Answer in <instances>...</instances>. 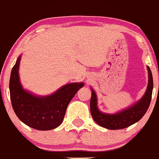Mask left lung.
<instances>
[{
	"label": "left lung",
	"instance_id": "1",
	"mask_svg": "<svg viewBox=\"0 0 159 159\" xmlns=\"http://www.w3.org/2000/svg\"><path fill=\"white\" fill-rule=\"evenodd\" d=\"M147 68L148 71V84L144 96L133 107L116 114H107L100 112L97 107L96 93L93 90L91 91L90 102L91 113L93 120L98 125L109 129H121L134 124L144 116L151 103L153 89L152 74L149 67Z\"/></svg>",
	"mask_w": 159,
	"mask_h": 159
}]
</instances>
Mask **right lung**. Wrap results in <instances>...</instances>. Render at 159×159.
<instances>
[{"mask_svg":"<svg viewBox=\"0 0 159 159\" xmlns=\"http://www.w3.org/2000/svg\"><path fill=\"white\" fill-rule=\"evenodd\" d=\"M20 57L13 67L10 78V95L15 113L23 123L38 130L58 127L64 119L67 107L84 83H71L47 97H36L24 91L20 83Z\"/></svg>","mask_w":159,"mask_h":159,"instance_id":"add662e5","label":"right lung"}]
</instances>
